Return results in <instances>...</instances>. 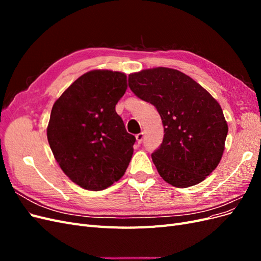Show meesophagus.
<instances>
[{
    "label": "esophagus",
    "mask_w": 261,
    "mask_h": 261,
    "mask_svg": "<svg viewBox=\"0 0 261 261\" xmlns=\"http://www.w3.org/2000/svg\"><path fill=\"white\" fill-rule=\"evenodd\" d=\"M143 139H144V134H143V133L137 134V135H136L137 143H138V144H141V141H143Z\"/></svg>",
    "instance_id": "1"
}]
</instances>
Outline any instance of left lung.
<instances>
[{
    "instance_id": "8db88e82",
    "label": "left lung",
    "mask_w": 261,
    "mask_h": 261,
    "mask_svg": "<svg viewBox=\"0 0 261 261\" xmlns=\"http://www.w3.org/2000/svg\"><path fill=\"white\" fill-rule=\"evenodd\" d=\"M128 87L161 116L164 137L151 154L160 176L178 188L202 181L218 167L228 130L217 100L193 78L167 67L130 74Z\"/></svg>"
}]
</instances>
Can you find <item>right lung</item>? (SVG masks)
Returning a JSON list of instances; mask_svg holds the SVG:
<instances>
[{"instance_id":"add662e5","label":"right lung","mask_w":261,"mask_h":261,"mask_svg":"<svg viewBox=\"0 0 261 261\" xmlns=\"http://www.w3.org/2000/svg\"><path fill=\"white\" fill-rule=\"evenodd\" d=\"M127 89L126 75L91 70L53 105L46 135L55 160L74 183L102 191L127 169L136 138L115 106Z\"/></svg>"}]
</instances>
